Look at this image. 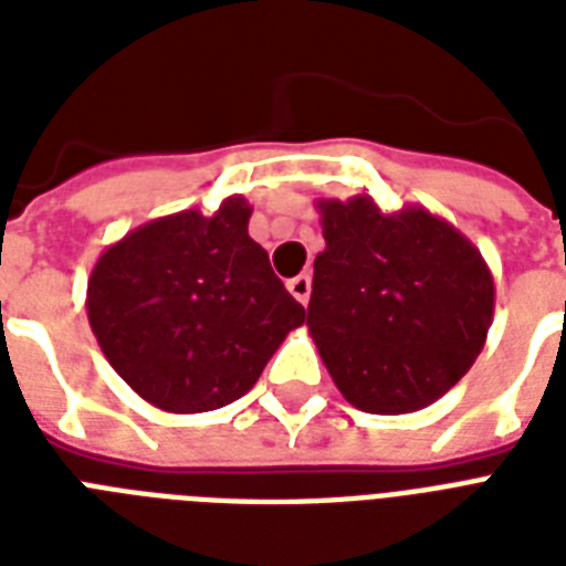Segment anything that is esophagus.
I'll use <instances>...</instances> for the list:
<instances>
[{
    "mask_svg": "<svg viewBox=\"0 0 566 566\" xmlns=\"http://www.w3.org/2000/svg\"><path fill=\"white\" fill-rule=\"evenodd\" d=\"M287 291L293 293V300L302 302V305H308V296H311V275H308V273L293 275L291 282H287Z\"/></svg>",
    "mask_w": 566,
    "mask_h": 566,
    "instance_id": "obj_1",
    "label": "esophagus"
}]
</instances>
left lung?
I'll use <instances>...</instances> for the list:
<instances>
[{
	"label": "left lung",
	"mask_w": 566,
	"mask_h": 566,
	"mask_svg": "<svg viewBox=\"0 0 566 566\" xmlns=\"http://www.w3.org/2000/svg\"><path fill=\"white\" fill-rule=\"evenodd\" d=\"M308 332L337 390L361 411L411 413L447 394L482 353L493 275L461 231L420 205L317 199Z\"/></svg>",
	"instance_id": "1"
}]
</instances>
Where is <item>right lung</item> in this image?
<instances>
[{"instance_id":"obj_1","label":"right lung","mask_w":566,"mask_h":566,"mask_svg":"<svg viewBox=\"0 0 566 566\" xmlns=\"http://www.w3.org/2000/svg\"><path fill=\"white\" fill-rule=\"evenodd\" d=\"M252 205L167 213L111 243L87 279V319L108 364L170 413L213 411L252 390L305 308L249 238Z\"/></svg>"}]
</instances>
